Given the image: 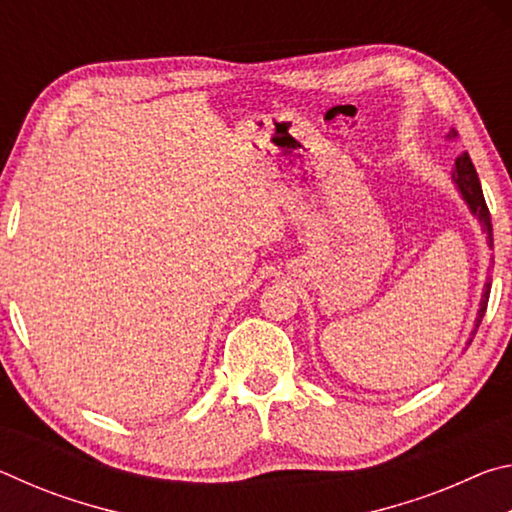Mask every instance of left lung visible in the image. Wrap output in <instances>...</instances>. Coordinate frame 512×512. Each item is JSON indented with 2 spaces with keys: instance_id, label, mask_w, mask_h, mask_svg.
Instances as JSON below:
<instances>
[{
  "instance_id": "1",
  "label": "left lung",
  "mask_w": 512,
  "mask_h": 512,
  "mask_svg": "<svg viewBox=\"0 0 512 512\" xmlns=\"http://www.w3.org/2000/svg\"><path fill=\"white\" fill-rule=\"evenodd\" d=\"M456 133L452 131L449 133V137H454ZM452 180L458 187V192H461L463 201L467 203V207H470V212L479 219V223L483 225V232L488 235V246L492 248V221H490V210L488 205H485V198H483V189H481V183H479V176H476V169L474 164L470 160V155L463 153L458 155L456 158V167H454V173H452ZM488 298H490V280L485 282L483 287V296H481V305H479V314H476V320H474V329H472V339L476 334V329H479L481 320L485 316V309H488ZM472 339L467 341V345L472 343Z\"/></svg>"
}]
</instances>
